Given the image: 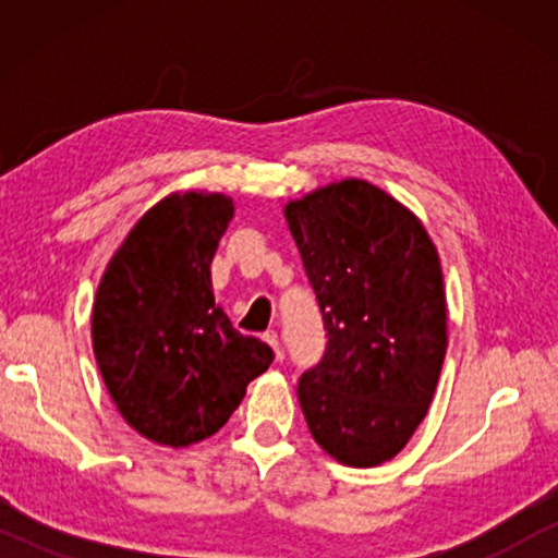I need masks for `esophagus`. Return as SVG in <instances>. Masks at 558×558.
<instances>
[{"mask_svg": "<svg viewBox=\"0 0 558 558\" xmlns=\"http://www.w3.org/2000/svg\"><path fill=\"white\" fill-rule=\"evenodd\" d=\"M264 340L269 342V345L274 348V353H277V357H281V342H279L277 330H266V332H264Z\"/></svg>", "mask_w": 558, "mask_h": 558, "instance_id": "34e87169", "label": "esophagus"}]
</instances>
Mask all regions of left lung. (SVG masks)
Masks as SVG:
<instances>
[{"label":"left lung","mask_w":558,"mask_h":558,"mask_svg":"<svg viewBox=\"0 0 558 558\" xmlns=\"http://www.w3.org/2000/svg\"><path fill=\"white\" fill-rule=\"evenodd\" d=\"M327 330L296 396L312 437L348 468L393 460L424 422L447 353L432 235L407 205L348 178L284 205Z\"/></svg>","instance_id":"left-lung-1"}]
</instances>
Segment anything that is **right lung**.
<instances>
[{
	"label": "right lung",
	"instance_id": "add662e5",
	"mask_svg": "<svg viewBox=\"0 0 558 558\" xmlns=\"http://www.w3.org/2000/svg\"><path fill=\"white\" fill-rule=\"evenodd\" d=\"M233 210L223 193H170L136 220L98 281V371L124 422L155 445L213 437L274 361L213 296L210 264Z\"/></svg>",
	"mask_w": 558,
	"mask_h": 558
}]
</instances>
